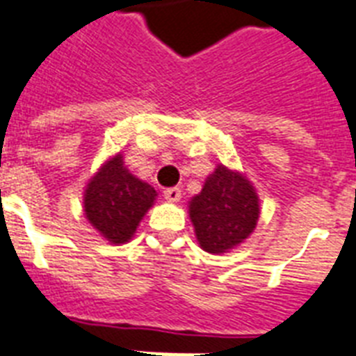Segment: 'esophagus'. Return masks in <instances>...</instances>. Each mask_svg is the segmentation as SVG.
Segmentation results:
<instances>
[{
	"label": "esophagus",
	"instance_id": "obj_1",
	"mask_svg": "<svg viewBox=\"0 0 356 356\" xmlns=\"http://www.w3.org/2000/svg\"><path fill=\"white\" fill-rule=\"evenodd\" d=\"M163 196L169 202H180L181 198V189L180 187H169V189H165Z\"/></svg>",
	"mask_w": 356,
	"mask_h": 356
}]
</instances>
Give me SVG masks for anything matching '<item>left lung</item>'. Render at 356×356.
<instances>
[{"instance_id": "obj_1", "label": "left lung", "mask_w": 356, "mask_h": 356, "mask_svg": "<svg viewBox=\"0 0 356 356\" xmlns=\"http://www.w3.org/2000/svg\"><path fill=\"white\" fill-rule=\"evenodd\" d=\"M189 217L202 248L224 254L254 232L259 218L257 193L244 176L218 165L189 204Z\"/></svg>"}]
</instances>
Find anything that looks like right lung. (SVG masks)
<instances>
[{
	"mask_svg": "<svg viewBox=\"0 0 356 356\" xmlns=\"http://www.w3.org/2000/svg\"><path fill=\"white\" fill-rule=\"evenodd\" d=\"M154 198V187L130 175L123 165V156L118 154L102 165L88 184L84 211L102 237L112 244H121L136 233Z\"/></svg>",
	"mask_w": 356,
	"mask_h": 356,
	"instance_id": "obj_1",
	"label": "right lung"
}]
</instances>
